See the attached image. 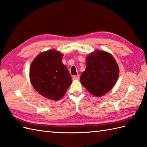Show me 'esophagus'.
I'll return each instance as SVG.
<instances>
[{
    "label": "esophagus",
    "mask_w": 147,
    "mask_h": 147,
    "mask_svg": "<svg viewBox=\"0 0 147 147\" xmlns=\"http://www.w3.org/2000/svg\"><path fill=\"white\" fill-rule=\"evenodd\" d=\"M73 80H80V75H74L73 76Z\"/></svg>",
    "instance_id": "obj_1"
}]
</instances>
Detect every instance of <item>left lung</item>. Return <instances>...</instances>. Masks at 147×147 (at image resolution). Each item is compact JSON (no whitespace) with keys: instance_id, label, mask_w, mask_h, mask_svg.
Masks as SVG:
<instances>
[{"instance_id":"obj_1","label":"left lung","mask_w":147,"mask_h":147,"mask_svg":"<svg viewBox=\"0 0 147 147\" xmlns=\"http://www.w3.org/2000/svg\"><path fill=\"white\" fill-rule=\"evenodd\" d=\"M119 67L113 56L96 51L86 58V68L80 77L84 87L96 96L110 91L117 82Z\"/></svg>"}]
</instances>
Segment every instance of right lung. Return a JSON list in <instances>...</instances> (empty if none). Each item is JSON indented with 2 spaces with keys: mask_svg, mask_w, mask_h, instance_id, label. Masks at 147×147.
<instances>
[{
  "mask_svg": "<svg viewBox=\"0 0 147 147\" xmlns=\"http://www.w3.org/2000/svg\"><path fill=\"white\" fill-rule=\"evenodd\" d=\"M60 52L51 50L41 53L34 59L30 69V77L34 88L44 97L58 100L66 92L72 78L62 64Z\"/></svg>",
  "mask_w": 147,
  "mask_h": 147,
  "instance_id": "right-lung-1",
  "label": "right lung"
}]
</instances>
